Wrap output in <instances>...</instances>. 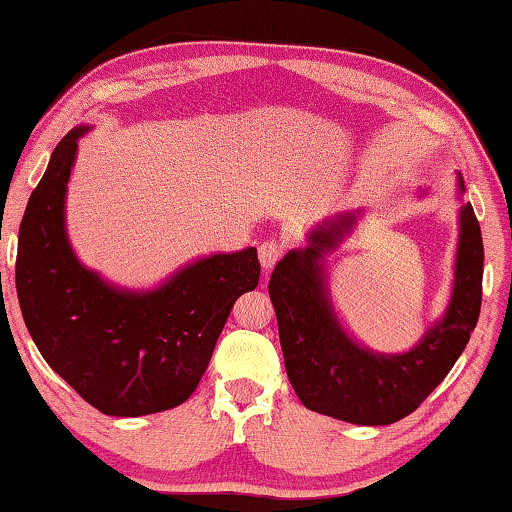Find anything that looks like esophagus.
<instances>
[{
	"label": "esophagus",
	"instance_id": "34e87169",
	"mask_svg": "<svg viewBox=\"0 0 512 512\" xmlns=\"http://www.w3.org/2000/svg\"><path fill=\"white\" fill-rule=\"evenodd\" d=\"M280 257H282V243L280 241L269 239V241L259 243V262H262L266 271H271L273 266L280 262Z\"/></svg>",
	"mask_w": 512,
	"mask_h": 512
}]
</instances>
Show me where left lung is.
I'll use <instances>...</instances> for the list:
<instances>
[{
	"label": "left lung",
	"instance_id": "left-lung-1",
	"mask_svg": "<svg viewBox=\"0 0 512 512\" xmlns=\"http://www.w3.org/2000/svg\"><path fill=\"white\" fill-rule=\"evenodd\" d=\"M460 191L465 182L458 175ZM362 212H346L307 234V248L291 250L271 275L289 383L319 415L360 426H387L410 412L442 383L476 328L483 298V239L472 205L460 207L456 280L444 316L410 351L387 355L355 344L332 310L323 257L342 243Z\"/></svg>",
	"mask_w": 512,
	"mask_h": 512
}]
</instances>
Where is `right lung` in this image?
Instances as JSON below:
<instances>
[{
  "mask_svg": "<svg viewBox=\"0 0 512 512\" xmlns=\"http://www.w3.org/2000/svg\"><path fill=\"white\" fill-rule=\"evenodd\" d=\"M75 127L56 145L18 234L15 289L45 362L104 415L143 417L184 403L212 360L234 300L259 282L257 248L196 259L150 291L86 269L66 232Z\"/></svg>",
  "mask_w": 512,
  "mask_h": 512,
  "instance_id": "obj_1",
  "label": "right lung"
}]
</instances>
